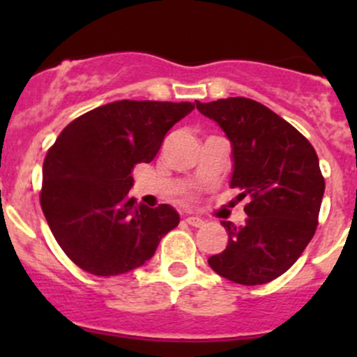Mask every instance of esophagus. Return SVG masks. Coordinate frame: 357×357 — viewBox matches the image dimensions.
Masks as SVG:
<instances>
[{
	"label": "esophagus",
	"mask_w": 357,
	"mask_h": 357,
	"mask_svg": "<svg viewBox=\"0 0 357 357\" xmlns=\"http://www.w3.org/2000/svg\"><path fill=\"white\" fill-rule=\"evenodd\" d=\"M185 221H186V225L195 226V228H200V226H204V219L197 218V215H190V218H186Z\"/></svg>",
	"instance_id": "obj_1"
}]
</instances>
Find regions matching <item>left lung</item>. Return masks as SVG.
I'll return each mask as SVG.
<instances>
[{
    "label": "left lung",
    "mask_w": 357,
    "mask_h": 357,
    "mask_svg": "<svg viewBox=\"0 0 357 357\" xmlns=\"http://www.w3.org/2000/svg\"><path fill=\"white\" fill-rule=\"evenodd\" d=\"M231 143L229 186L247 199L245 225L221 221L228 245L208 257L222 278L264 285L282 276L314 236L325 179L311 143L262 103L250 98L197 103Z\"/></svg>",
    "instance_id": "1"
}]
</instances>
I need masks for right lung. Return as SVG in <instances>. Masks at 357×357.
I'll list each match as a JSON object with an SVG mask.
<instances>
[{"label":"right lung","mask_w":357,"mask_h":357,"mask_svg":"<svg viewBox=\"0 0 357 357\" xmlns=\"http://www.w3.org/2000/svg\"><path fill=\"white\" fill-rule=\"evenodd\" d=\"M195 103H107L72 121L43 164L41 207L53 236L74 264L117 276L145 264L162 236L179 225L174 207L129 197L132 169L155 158L169 129Z\"/></svg>","instance_id":"obj_1"}]
</instances>
